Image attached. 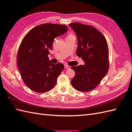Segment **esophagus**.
Returning a JSON list of instances; mask_svg holds the SVG:
<instances>
[{
    "mask_svg": "<svg viewBox=\"0 0 132 132\" xmlns=\"http://www.w3.org/2000/svg\"><path fill=\"white\" fill-rule=\"evenodd\" d=\"M64 68H65V69H69L70 68V67L69 65H64Z\"/></svg>",
    "mask_w": 132,
    "mask_h": 132,
    "instance_id": "esophagus-1",
    "label": "esophagus"
}]
</instances>
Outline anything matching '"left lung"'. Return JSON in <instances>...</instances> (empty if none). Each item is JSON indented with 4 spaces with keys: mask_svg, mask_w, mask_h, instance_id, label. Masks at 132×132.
Wrapping results in <instances>:
<instances>
[{
    "mask_svg": "<svg viewBox=\"0 0 132 132\" xmlns=\"http://www.w3.org/2000/svg\"><path fill=\"white\" fill-rule=\"evenodd\" d=\"M77 35L76 53L84 65L71 68L75 75L71 84L78 91L87 92L95 88L109 70V47L105 37L93 26L73 22L69 24Z\"/></svg>",
    "mask_w": 132,
    "mask_h": 132,
    "instance_id": "obj_1",
    "label": "left lung"
}]
</instances>
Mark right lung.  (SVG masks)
<instances>
[{
    "label": "right lung",
    "mask_w": 132,
    "mask_h": 132,
    "mask_svg": "<svg viewBox=\"0 0 132 132\" xmlns=\"http://www.w3.org/2000/svg\"><path fill=\"white\" fill-rule=\"evenodd\" d=\"M68 31L67 26L43 23L28 32L20 45L17 63L22 78L31 90L42 93L53 89L63 70L62 63L54 64L48 55L54 39Z\"/></svg>",
    "instance_id": "obj_1"
}]
</instances>
